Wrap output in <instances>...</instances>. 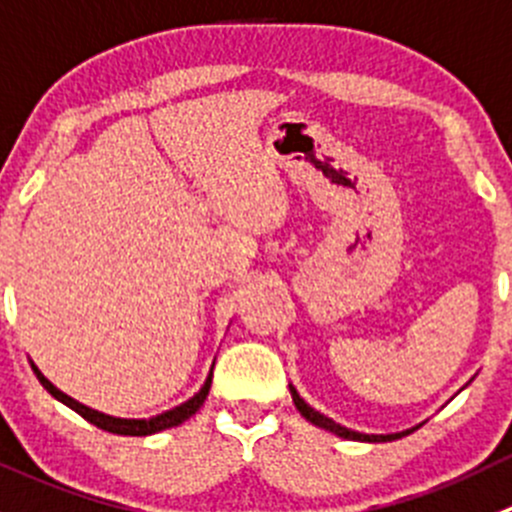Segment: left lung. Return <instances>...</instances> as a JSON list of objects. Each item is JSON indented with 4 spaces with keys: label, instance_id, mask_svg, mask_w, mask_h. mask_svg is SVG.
Returning <instances> with one entry per match:
<instances>
[{
    "label": "left lung",
    "instance_id": "8db88e82",
    "mask_svg": "<svg viewBox=\"0 0 512 512\" xmlns=\"http://www.w3.org/2000/svg\"><path fill=\"white\" fill-rule=\"evenodd\" d=\"M290 393H292V403H295V408L300 410V415L305 420H310L312 425H317V428L322 430H330V433H335L337 438H345V440H360V443H390V440H398V438H405V435L413 433L415 428L410 430H403V433H390V435H367V433H357V430H350L345 428V425L335 423L332 418H327V415L317 413L315 408H310V405L305 403V400L300 398V393H297L295 388L290 385Z\"/></svg>",
    "mask_w": 512,
    "mask_h": 512
}]
</instances>
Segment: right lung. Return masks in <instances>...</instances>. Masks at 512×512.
Instances as JSON below:
<instances>
[{"label":"right lung","instance_id":"1","mask_svg":"<svg viewBox=\"0 0 512 512\" xmlns=\"http://www.w3.org/2000/svg\"><path fill=\"white\" fill-rule=\"evenodd\" d=\"M32 370H34V375H37V380L42 382V388L47 390L52 398H57L59 403H64L67 408H72L74 413H79L84 420H89L92 425H97L99 430H107V433H114V435H132V438L162 433V430L177 428V425H182L185 420H190L192 415L202 408V403H205L207 395H210V385H212V370H210V375H207V380H205V385L200 388V393H195L190 400H185L182 405H177V408L165 410V413H160V415H152V418H114V415H104V413H99V410L87 408V405L77 403V400L69 398V395L62 393L59 388H54L52 382L42 375V370H39L34 362H32Z\"/></svg>","mask_w":512,"mask_h":512}]
</instances>
